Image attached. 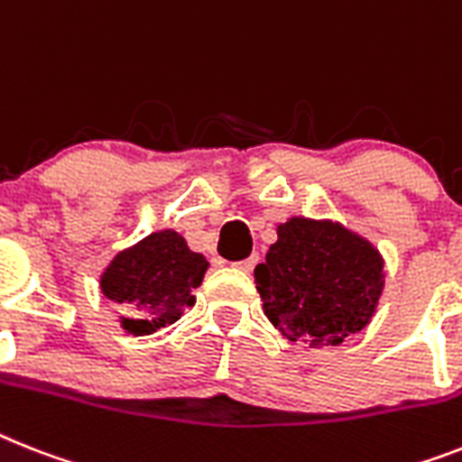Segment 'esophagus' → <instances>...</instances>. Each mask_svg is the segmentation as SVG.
I'll return each instance as SVG.
<instances>
[{
	"instance_id": "esophagus-1",
	"label": "esophagus",
	"mask_w": 462,
	"mask_h": 462,
	"mask_svg": "<svg viewBox=\"0 0 462 462\" xmlns=\"http://www.w3.org/2000/svg\"><path fill=\"white\" fill-rule=\"evenodd\" d=\"M257 262H259V254H250V257L236 262V266H238V269H243V272H253L254 266H257Z\"/></svg>"
}]
</instances>
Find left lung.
I'll list each match as a JSON object with an SVG mask.
<instances>
[{
	"label": "left lung",
	"instance_id": "8db88e82",
	"mask_svg": "<svg viewBox=\"0 0 462 462\" xmlns=\"http://www.w3.org/2000/svg\"><path fill=\"white\" fill-rule=\"evenodd\" d=\"M383 257L333 222L292 217L254 269L264 314L291 342L340 345L368 326L383 295Z\"/></svg>",
	"mask_w": 462,
	"mask_h": 462
}]
</instances>
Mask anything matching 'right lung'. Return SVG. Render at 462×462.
Instances as JSON below:
<instances>
[{"label":"right lung","mask_w":462,"mask_h":462,"mask_svg":"<svg viewBox=\"0 0 462 462\" xmlns=\"http://www.w3.org/2000/svg\"><path fill=\"white\" fill-rule=\"evenodd\" d=\"M208 259L190 253L177 231H158L122 250L101 276L103 295L127 309L122 328L132 335H151L171 326L196 302L193 291L203 283Z\"/></svg>","instance_id":"add662e5"}]
</instances>
